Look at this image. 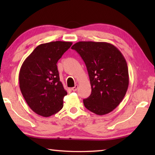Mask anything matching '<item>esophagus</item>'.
Instances as JSON below:
<instances>
[{
	"label": "esophagus",
	"mask_w": 155,
	"mask_h": 155,
	"mask_svg": "<svg viewBox=\"0 0 155 155\" xmlns=\"http://www.w3.org/2000/svg\"><path fill=\"white\" fill-rule=\"evenodd\" d=\"M77 89H78V85H75L74 87H73L72 88V90L73 91H76L77 90Z\"/></svg>",
	"instance_id": "esophagus-1"
}]
</instances>
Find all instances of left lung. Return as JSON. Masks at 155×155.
I'll use <instances>...</instances> for the list:
<instances>
[{"label": "left lung", "instance_id": "obj_1", "mask_svg": "<svg viewBox=\"0 0 155 155\" xmlns=\"http://www.w3.org/2000/svg\"><path fill=\"white\" fill-rule=\"evenodd\" d=\"M71 48L81 55L90 77L91 93L83 100L84 105L98 115L111 112L124 98L129 83L124 57L107 42L78 41Z\"/></svg>", "mask_w": 155, "mask_h": 155}]
</instances>
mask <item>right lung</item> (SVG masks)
<instances>
[{
    "label": "right lung",
    "mask_w": 155,
    "mask_h": 155,
    "mask_svg": "<svg viewBox=\"0 0 155 155\" xmlns=\"http://www.w3.org/2000/svg\"><path fill=\"white\" fill-rule=\"evenodd\" d=\"M72 44L61 41L41 44L20 68L21 92L28 107L41 116H51L64 106L63 99L68 93L60 81L57 63Z\"/></svg>",
    "instance_id": "obj_1"
}]
</instances>
